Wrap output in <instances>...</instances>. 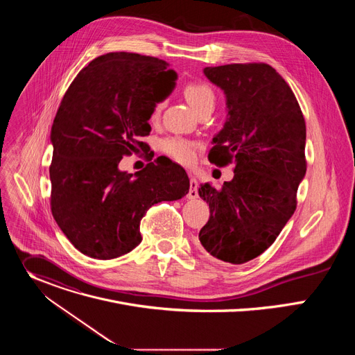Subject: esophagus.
Returning a JSON list of instances; mask_svg holds the SVG:
<instances>
[{
	"mask_svg": "<svg viewBox=\"0 0 355 355\" xmlns=\"http://www.w3.org/2000/svg\"><path fill=\"white\" fill-rule=\"evenodd\" d=\"M198 196V181L195 177L189 175V192L187 195L188 199H195Z\"/></svg>",
	"mask_w": 355,
	"mask_h": 355,
	"instance_id": "esophagus-1",
	"label": "esophagus"
}]
</instances>
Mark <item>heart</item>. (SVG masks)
Returning <instances> with one entry per match:
<instances>
[{
	"label": "heart",
	"mask_w": 355,
	"mask_h": 355,
	"mask_svg": "<svg viewBox=\"0 0 355 355\" xmlns=\"http://www.w3.org/2000/svg\"><path fill=\"white\" fill-rule=\"evenodd\" d=\"M184 96L193 111L199 115L207 110H214L216 95L214 88L204 81H191L185 84ZM163 110V101H157L153 108V118H157ZM160 148L164 155L170 156L181 164H191L195 159V144L182 137H167L160 141Z\"/></svg>",
	"instance_id": "obj_1"
}]
</instances>
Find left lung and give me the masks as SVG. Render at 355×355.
Wrapping results in <instances>:
<instances>
[{"mask_svg": "<svg viewBox=\"0 0 355 355\" xmlns=\"http://www.w3.org/2000/svg\"><path fill=\"white\" fill-rule=\"evenodd\" d=\"M226 95L227 119L214 137L209 162L234 166L232 181L200 185L209 220L199 241L211 256L232 264L259 257L296 209L306 174V125L286 81L266 63L205 67Z\"/></svg>", "mask_w": 355, "mask_h": 355, "instance_id": "1", "label": "left lung"}]
</instances>
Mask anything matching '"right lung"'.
I'll use <instances>...</instances> for the list:
<instances>
[{
  "instance_id": "add662e5",
  "label": "right lung",
  "mask_w": 355,
  "mask_h": 355,
  "mask_svg": "<svg viewBox=\"0 0 355 355\" xmlns=\"http://www.w3.org/2000/svg\"><path fill=\"white\" fill-rule=\"evenodd\" d=\"M157 58L114 52L94 59L66 91L50 140L52 214L83 254L111 260L140 241V220L162 200L189 191L185 170L160 157L135 174L118 168L123 156L148 151L140 139L150 135L148 119L159 84L174 70ZM151 160V159H150Z\"/></svg>"
}]
</instances>
